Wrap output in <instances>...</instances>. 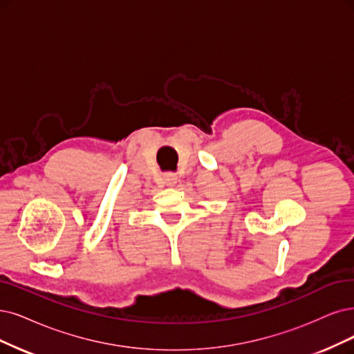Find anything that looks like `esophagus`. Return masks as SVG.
Wrapping results in <instances>:
<instances>
[{
  "label": "esophagus",
  "mask_w": 354,
  "mask_h": 354,
  "mask_svg": "<svg viewBox=\"0 0 354 354\" xmlns=\"http://www.w3.org/2000/svg\"><path fill=\"white\" fill-rule=\"evenodd\" d=\"M176 182H178V176L174 175V174H169V175L165 176V184L167 187H175Z\"/></svg>",
  "instance_id": "34e87169"
}]
</instances>
